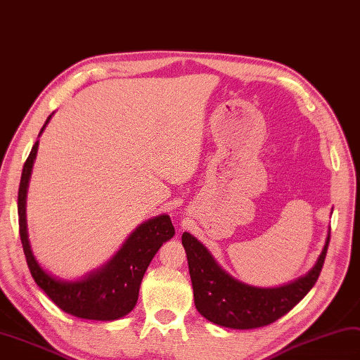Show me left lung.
<instances>
[{"label": "left lung", "mask_w": 360, "mask_h": 360, "mask_svg": "<svg viewBox=\"0 0 360 360\" xmlns=\"http://www.w3.org/2000/svg\"><path fill=\"white\" fill-rule=\"evenodd\" d=\"M330 236L318 263L306 276L283 288H252L234 280L214 262L207 248L188 233L182 234L187 252L195 306L217 326L248 330L269 326L290 311L315 285L324 266Z\"/></svg>", "instance_id": "left-lung-1"}]
</instances>
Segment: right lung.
I'll use <instances>...</instances> for the list:
<instances>
[{"label":"right lung","mask_w":360,"mask_h":360,"mask_svg":"<svg viewBox=\"0 0 360 360\" xmlns=\"http://www.w3.org/2000/svg\"><path fill=\"white\" fill-rule=\"evenodd\" d=\"M49 120L45 124L49 123ZM36 152H38V143H34L29 158L24 164L20 190H18L20 237L33 280L59 309L72 316L82 319L114 321L127 315L135 307L147 266L150 264L162 242H167L174 236L170 217L162 214L136 228L114 259L103 269L89 275L88 278L75 283L53 278L36 262L30 250L29 238H27L25 195Z\"/></svg>","instance_id":"obj_1"}]
</instances>
